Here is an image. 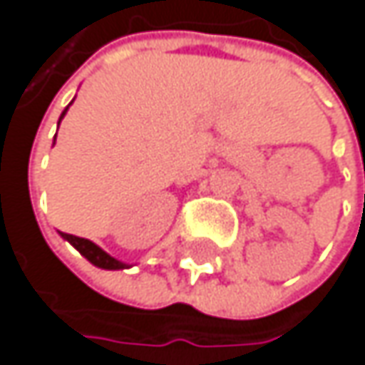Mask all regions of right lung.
Segmentation results:
<instances>
[{
	"label": "right lung",
	"instance_id": "right-lung-1",
	"mask_svg": "<svg viewBox=\"0 0 365 365\" xmlns=\"http://www.w3.org/2000/svg\"><path fill=\"white\" fill-rule=\"evenodd\" d=\"M63 115H65V111H63ZM61 115V118H63ZM61 237L63 239H67L80 254L84 255L88 262H93L95 266H99V268H108V270H118V268H126V264H122V262H118L115 257H111L110 254H106L101 247H97L93 241H88V239H80V237H73V235H67V232H61Z\"/></svg>",
	"mask_w": 365,
	"mask_h": 365
}]
</instances>
